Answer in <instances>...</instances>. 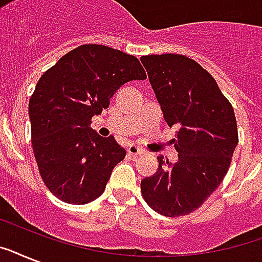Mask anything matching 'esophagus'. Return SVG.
<instances>
[{"instance_id":"esophagus-1","label":"esophagus","mask_w":262,"mask_h":262,"mask_svg":"<svg viewBox=\"0 0 262 262\" xmlns=\"http://www.w3.org/2000/svg\"><path fill=\"white\" fill-rule=\"evenodd\" d=\"M127 154L133 156H140V155H143L144 151L141 149V148L136 147V145H129V147H127Z\"/></svg>"}]
</instances>
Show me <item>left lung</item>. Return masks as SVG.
I'll return each mask as SVG.
<instances>
[{
	"instance_id": "obj_1",
	"label": "left lung",
	"mask_w": 262,
	"mask_h": 262,
	"mask_svg": "<svg viewBox=\"0 0 262 262\" xmlns=\"http://www.w3.org/2000/svg\"><path fill=\"white\" fill-rule=\"evenodd\" d=\"M140 59L166 122L179 126L172 139L177 163L158 156V171L141 181V193L154 211L178 217L201 207L227 174L238 144L235 114L215 79L194 59L181 54Z\"/></svg>"
}]
</instances>
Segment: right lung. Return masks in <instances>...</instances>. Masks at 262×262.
Instances as JSON below:
<instances>
[{
    "instance_id": "obj_1",
    "label": "right lung",
    "mask_w": 262,
    "mask_h": 262,
    "mask_svg": "<svg viewBox=\"0 0 262 262\" xmlns=\"http://www.w3.org/2000/svg\"><path fill=\"white\" fill-rule=\"evenodd\" d=\"M147 79L135 55L102 45L65 54L39 79L30 99L31 143L46 187L63 203L83 205L102 194L126 151L102 137L91 118L127 81Z\"/></svg>"
}]
</instances>
